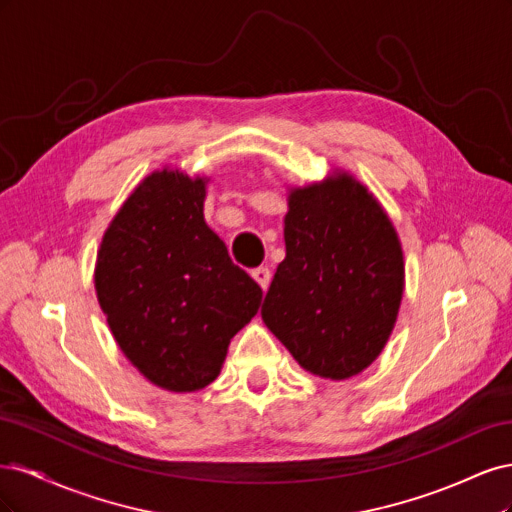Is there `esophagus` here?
<instances>
[{
	"instance_id": "obj_1",
	"label": "esophagus",
	"mask_w": 512,
	"mask_h": 512,
	"mask_svg": "<svg viewBox=\"0 0 512 512\" xmlns=\"http://www.w3.org/2000/svg\"><path fill=\"white\" fill-rule=\"evenodd\" d=\"M252 277H254L256 284H258L262 290L269 288V282H271V271H269V267H258V269H254V271H252Z\"/></svg>"
}]
</instances>
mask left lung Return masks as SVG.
<instances>
[{"label": "left lung", "instance_id": "1", "mask_svg": "<svg viewBox=\"0 0 512 512\" xmlns=\"http://www.w3.org/2000/svg\"><path fill=\"white\" fill-rule=\"evenodd\" d=\"M284 241L262 320L309 374H361L389 342L404 297V252L389 215L361 181L335 170L290 190Z\"/></svg>", "mask_w": 512, "mask_h": 512}]
</instances>
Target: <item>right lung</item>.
Returning a JSON list of instances; mask_svg holds the SVG:
<instances>
[{"instance_id": "right-lung-1", "label": "right lung", "mask_w": 512, "mask_h": 512, "mask_svg": "<svg viewBox=\"0 0 512 512\" xmlns=\"http://www.w3.org/2000/svg\"><path fill=\"white\" fill-rule=\"evenodd\" d=\"M205 177L156 170L108 224L96 292L126 359L160 389L192 393L220 376L230 339L250 322L260 286L207 226Z\"/></svg>"}]
</instances>
